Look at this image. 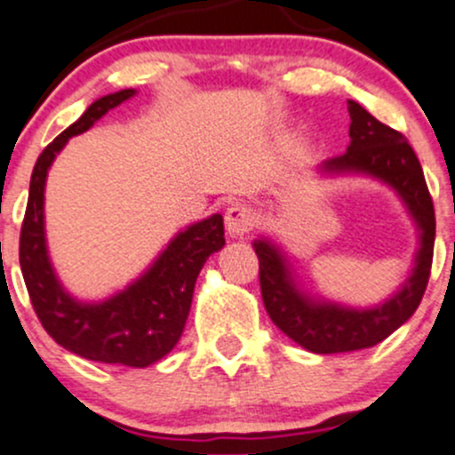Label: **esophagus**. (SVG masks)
<instances>
[{"mask_svg": "<svg viewBox=\"0 0 455 455\" xmlns=\"http://www.w3.org/2000/svg\"><path fill=\"white\" fill-rule=\"evenodd\" d=\"M254 225V210L248 205H232L225 212V230L230 236L248 235Z\"/></svg>", "mask_w": 455, "mask_h": 455, "instance_id": "1", "label": "esophagus"}]
</instances>
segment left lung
I'll return each instance as SVG.
<instances>
[{
    "label": "left lung",
    "instance_id": "left-lung-1",
    "mask_svg": "<svg viewBox=\"0 0 455 455\" xmlns=\"http://www.w3.org/2000/svg\"><path fill=\"white\" fill-rule=\"evenodd\" d=\"M348 149L323 160L319 172L326 176H369L388 185L413 219L418 250L409 276L391 297L355 308L308 292L297 281L288 254L275 241L267 236L254 239L267 315L295 344L317 355L371 348L409 322L425 295L434 261L435 212L418 156L400 132L379 123L355 100H348Z\"/></svg>",
    "mask_w": 455,
    "mask_h": 455
}]
</instances>
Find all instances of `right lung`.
I'll return each mask as SVG.
<instances>
[{
	"mask_svg": "<svg viewBox=\"0 0 455 455\" xmlns=\"http://www.w3.org/2000/svg\"><path fill=\"white\" fill-rule=\"evenodd\" d=\"M133 95L136 89H123L98 98L42 151L30 176L20 266L30 304L62 348L91 362L145 369L163 360L183 335L198 272L225 245L223 216L212 214L188 225L138 279L102 301L76 299L64 288L51 263L44 228V188L53 160L68 138L84 133Z\"/></svg>",
	"mask_w": 455,
	"mask_h": 455,
	"instance_id": "add662e5",
	"label": "right lung"
}]
</instances>
